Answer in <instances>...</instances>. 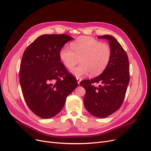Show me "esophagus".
Masks as SVG:
<instances>
[{
    "instance_id": "34e87169",
    "label": "esophagus",
    "mask_w": 151,
    "mask_h": 151,
    "mask_svg": "<svg viewBox=\"0 0 151 151\" xmlns=\"http://www.w3.org/2000/svg\"><path fill=\"white\" fill-rule=\"evenodd\" d=\"M76 80H77V83L78 84H80V82L81 81V79L80 78H76Z\"/></svg>"
}]
</instances>
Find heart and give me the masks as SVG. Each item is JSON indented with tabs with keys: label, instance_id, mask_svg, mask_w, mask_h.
I'll use <instances>...</instances> for the list:
<instances>
[{
	"label": "heart",
	"instance_id": "1",
	"mask_svg": "<svg viewBox=\"0 0 151 151\" xmlns=\"http://www.w3.org/2000/svg\"><path fill=\"white\" fill-rule=\"evenodd\" d=\"M71 48L64 45L59 52L62 64L70 69L73 67L80 59L81 64L73 68L70 72L79 78L91 73L96 76L104 71L111 56L110 46L92 37H82L70 45Z\"/></svg>",
	"mask_w": 151,
	"mask_h": 151
}]
</instances>
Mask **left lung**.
I'll return each instance as SVG.
<instances>
[{
  "label": "left lung",
  "mask_w": 151,
  "mask_h": 151,
  "mask_svg": "<svg viewBox=\"0 0 151 151\" xmlns=\"http://www.w3.org/2000/svg\"><path fill=\"white\" fill-rule=\"evenodd\" d=\"M109 42L111 56L104 71L90 80L80 84L86 89L84 105L92 116L104 118L112 114L121 106L130 80L127 54L121 44L111 35L99 37ZM93 83H100L98 87Z\"/></svg>",
  "instance_id": "8db88e82"
}]
</instances>
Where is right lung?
Here are the masks:
<instances>
[{
  "label": "right lung",
  "instance_id": "1",
  "mask_svg": "<svg viewBox=\"0 0 151 151\" xmlns=\"http://www.w3.org/2000/svg\"><path fill=\"white\" fill-rule=\"evenodd\" d=\"M73 39L65 34L42 35L23 54L19 70L23 96L32 111L43 119L57 115L78 86L59 57L61 47Z\"/></svg>",
  "mask_w": 151,
  "mask_h": 151
}]
</instances>
